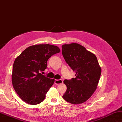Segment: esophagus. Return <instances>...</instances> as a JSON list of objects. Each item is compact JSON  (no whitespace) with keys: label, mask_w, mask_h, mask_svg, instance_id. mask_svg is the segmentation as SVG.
<instances>
[{"label":"esophagus","mask_w":122,"mask_h":122,"mask_svg":"<svg viewBox=\"0 0 122 122\" xmlns=\"http://www.w3.org/2000/svg\"><path fill=\"white\" fill-rule=\"evenodd\" d=\"M55 84H61L63 83V80L61 79H59V80H55Z\"/></svg>","instance_id":"obj_1"}]
</instances>
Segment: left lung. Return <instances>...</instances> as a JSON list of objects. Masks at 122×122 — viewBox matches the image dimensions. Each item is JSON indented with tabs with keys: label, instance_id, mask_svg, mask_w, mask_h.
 <instances>
[{
	"label": "left lung",
	"instance_id": "left-lung-1",
	"mask_svg": "<svg viewBox=\"0 0 122 122\" xmlns=\"http://www.w3.org/2000/svg\"><path fill=\"white\" fill-rule=\"evenodd\" d=\"M65 61L76 73L75 77L65 80L67 86L63 98L72 104H80L89 99L97 89L101 68L95 55L78 43L62 46Z\"/></svg>",
	"mask_w": 122,
	"mask_h": 122
}]
</instances>
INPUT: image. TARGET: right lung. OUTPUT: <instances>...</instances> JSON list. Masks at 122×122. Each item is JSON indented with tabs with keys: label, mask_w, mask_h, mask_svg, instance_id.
Masks as SVG:
<instances>
[{
	"label": "right lung",
	"mask_w": 122,
	"mask_h": 122,
	"mask_svg": "<svg viewBox=\"0 0 122 122\" xmlns=\"http://www.w3.org/2000/svg\"><path fill=\"white\" fill-rule=\"evenodd\" d=\"M59 52L60 49L56 46L36 45L27 48L15 59L13 66V86L27 104L37 105L45 99L55 80L41 72L47 68L48 59Z\"/></svg>",
	"instance_id": "1"
}]
</instances>
